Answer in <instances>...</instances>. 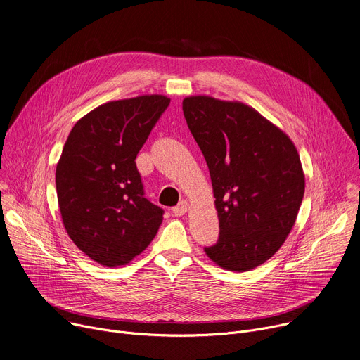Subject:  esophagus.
I'll return each instance as SVG.
<instances>
[{
  "instance_id": "1",
  "label": "esophagus",
  "mask_w": 360,
  "mask_h": 360,
  "mask_svg": "<svg viewBox=\"0 0 360 360\" xmlns=\"http://www.w3.org/2000/svg\"><path fill=\"white\" fill-rule=\"evenodd\" d=\"M188 207H189V204H188V201H181L175 208H174V214L176 215V217H181V215H184L186 211H188Z\"/></svg>"
}]
</instances>
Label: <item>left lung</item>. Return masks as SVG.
<instances>
[{
	"label": "left lung",
	"instance_id": "1",
	"mask_svg": "<svg viewBox=\"0 0 360 360\" xmlns=\"http://www.w3.org/2000/svg\"><path fill=\"white\" fill-rule=\"evenodd\" d=\"M186 124L210 169L220 237L207 256L230 272L271 259L292 230L305 176L292 140L253 107L193 95Z\"/></svg>",
	"mask_w": 360,
	"mask_h": 360
}]
</instances>
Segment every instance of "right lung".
<instances>
[{
    "label": "right lung",
    "instance_id": "add662e5",
    "mask_svg": "<svg viewBox=\"0 0 360 360\" xmlns=\"http://www.w3.org/2000/svg\"><path fill=\"white\" fill-rule=\"evenodd\" d=\"M165 95L105 103L78 120L56 165L70 240L103 266L133 260L155 238L163 210L143 197L136 156L169 105Z\"/></svg>",
    "mask_w": 360,
    "mask_h": 360
}]
</instances>
